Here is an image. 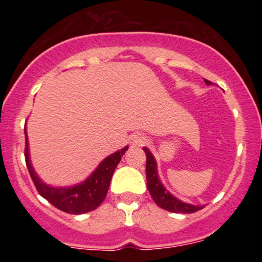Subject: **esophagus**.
Here are the masks:
<instances>
[{
  "mask_svg": "<svg viewBox=\"0 0 262 262\" xmlns=\"http://www.w3.org/2000/svg\"><path fill=\"white\" fill-rule=\"evenodd\" d=\"M132 143H133V145H135V146H144L148 144V139H146L144 135L137 134L132 138Z\"/></svg>",
  "mask_w": 262,
  "mask_h": 262,
  "instance_id": "esophagus-1",
  "label": "esophagus"
}]
</instances>
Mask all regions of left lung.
Returning a JSON list of instances; mask_svg holds the SVG:
<instances>
[{"instance_id":"1","label":"left lung","mask_w":262,"mask_h":262,"mask_svg":"<svg viewBox=\"0 0 262 262\" xmlns=\"http://www.w3.org/2000/svg\"><path fill=\"white\" fill-rule=\"evenodd\" d=\"M204 82H206V85H212V82L208 80H204ZM143 150L146 154V187H148L154 202L160 208L173 213H194L203 208L204 206H196V204L182 202L181 200L171 194L162 185L160 177H159L158 164H156L154 155L145 146Z\"/></svg>"}]
</instances>
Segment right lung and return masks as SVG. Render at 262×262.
Listing matches in <instances>:
<instances>
[{
  "label": "right lung",
  "instance_id": "obj_1",
  "mask_svg": "<svg viewBox=\"0 0 262 262\" xmlns=\"http://www.w3.org/2000/svg\"><path fill=\"white\" fill-rule=\"evenodd\" d=\"M25 134L26 164L39 194L47 201H49L54 207L62 210V212L70 213V214H83V213L91 212L103 202L107 196L114 170H116L117 165L121 161L122 156L128 150L127 145L123 149L118 150V151L107 156L106 159H103L85 181L74 186H69V187H54V186L41 181L40 177L34 171V167L32 166L26 128Z\"/></svg>",
  "mask_w": 262,
  "mask_h": 262
}]
</instances>
